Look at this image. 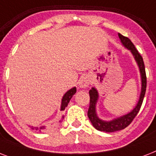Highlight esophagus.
<instances>
[{
	"mask_svg": "<svg viewBox=\"0 0 156 156\" xmlns=\"http://www.w3.org/2000/svg\"><path fill=\"white\" fill-rule=\"evenodd\" d=\"M90 84V80L87 77H83L79 80V83H78V85H79V87L81 88H85L87 87Z\"/></svg>",
	"mask_w": 156,
	"mask_h": 156,
	"instance_id": "esophagus-1",
	"label": "esophagus"
}]
</instances>
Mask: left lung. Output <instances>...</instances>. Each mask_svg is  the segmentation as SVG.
I'll return each mask as SVG.
<instances>
[{"label":"left lung","mask_w":156,"mask_h":156,"mask_svg":"<svg viewBox=\"0 0 156 156\" xmlns=\"http://www.w3.org/2000/svg\"><path fill=\"white\" fill-rule=\"evenodd\" d=\"M119 38L121 40V43L126 48L131 51L134 56L137 63L139 66V69H140L141 73V78H142V91H141V95L138 100V103L137 106L133 108V110L131 112L128 113L127 115H125L123 116H121L117 119H115L113 121H104L98 118L96 116V112H95V104L97 102L98 100V92L96 89L93 87L91 90L89 91V95H90V105H89V108H88L87 116L90 119V122L93 125L96 129L103 132H107V133H111V132H115V131L121 130L126 128L133 121V120L135 118L137 114L140 110L142 104H143V99H144V95L146 93V89H147V75H146V70H145V66H144V62H143V59L141 56V54L138 52V51L136 49L135 46L131 42V40L128 37L124 36L121 34H119Z\"/></svg>","instance_id":"left-lung-1"}]
</instances>
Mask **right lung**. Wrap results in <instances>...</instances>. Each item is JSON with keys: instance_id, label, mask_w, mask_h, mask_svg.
<instances>
[{"instance_id": "1", "label": "right lung", "mask_w": 156, "mask_h": 156, "mask_svg": "<svg viewBox=\"0 0 156 156\" xmlns=\"http://www.w3.org/2000/svg\"><path fill=\"white\" fill-rule=\"evenodd\" d=\"M76 93V88L73 87L72 88V89H70L69 90H68L67 92L63 96V99H62V102H61V111H63V110H65V108H66V107H67V105H68L69 102V100H71V98L73 97V95H74ZM35 128H36V127H35ZM33 129H34V128H32ZM46 127L45 126H41V127H40V128H36L35 129L36 130H45L46 129Z\"/></svg>"}]
</instances>
